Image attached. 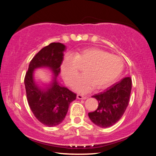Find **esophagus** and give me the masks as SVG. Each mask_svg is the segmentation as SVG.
Segmentation results:
<instances>
[{"instance_id": "esophagus-1", "label": "esophagus", "mask_w": 156, "mask_h": 156, "mask_svg": "<svg viewBox=\"0 0 156 156\" xmlns=\"http://www.w3.org/2000/svg\"><path fill=\"white\" fill-rule=\"evenodd\" d=\"M77 98L79 99V100H86L87 98V96H84L83 95H81V94H78L77 96Z\"/></svg>"}]
</instances>
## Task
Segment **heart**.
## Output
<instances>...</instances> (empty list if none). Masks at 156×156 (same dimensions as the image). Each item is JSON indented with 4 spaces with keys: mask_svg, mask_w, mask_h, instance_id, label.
Here are the masks:
<instances>
[{
    "mask_svg": "<svg viewBox=\"0 0 156 156\" xmlns=\"http://www.w3.org/2000/svg\"><path fill=\"white\" fill-rule=\"evenodd\" d=\"M80 67H85L84 75L77 79L72 88L79 93L84 94L95 87L105 89L110 87L121 75L124 62L119 56L96 48L76 52L74 55L68 53L61 64L62 75L68 84L76 79Z\"/></svg>",
    "mask_w": 156,
    "mask_h": 156,
    "instance_id": "1",
    "label": "heart"
}]
</instances>
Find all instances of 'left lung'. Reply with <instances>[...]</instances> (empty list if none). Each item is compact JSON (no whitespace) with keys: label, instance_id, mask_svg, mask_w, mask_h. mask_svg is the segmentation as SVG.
<instances>
[{"label":"left lung","instance_id":"left-lung-1","mask_svg":"<svg viewBox=\"0 0 156 156\" xmlns=\"http://www.w3.org/2000/svg\"><path fill=\"white\" fill-rule=\"evenodd\" d=\"M131 90V79L124 77L92 98L98 101V107L88 116L93 123L102 128L111 127L119 121L128 105Z\"/></svg>","mask_w":156,"mask_h":156}]
</instances>
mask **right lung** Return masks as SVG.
I'll return each instance as SVG.
<instances>
[{"mask_svg":"<svg viewBox=\"0 0 156 156\" xmlns=\"http://www.w3.org/2000/svg\"><path fill=\"white\" fill-rule=\"evenodd\" d=\"M66 46L51 43L41 49L32 59L25 78L28 103L33 114L41 124L48 127L59 125L64 120L70 103L77 95L57 81ZM47 68L52 73L49 83L37 84L34 72Z\"/></svg>","mask_w":156,"mask_h":156,"instance_id":"right-lung-1","label":"right lung"}]
</instances>
